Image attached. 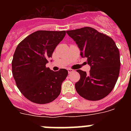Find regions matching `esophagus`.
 Segmentation results:
<instances>
[{"label":"esophagus","instance_id":"obj_1","mask_svg":"<svg viewBox=\"0 0 131 131\" xmlns=\"http://www.w3.org/2000/svg\"><path fill=\"white\" fill-rule=\"evenodd\" d=\"M68 73H70L73 72V71L74 70H73V69H70V68H69V69H68Z\"/></svg>","mask_w":131,"mask_h":131}]
</instances>
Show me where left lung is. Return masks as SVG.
<instances>
[{
    "label": "left lung",
    "instance_id": "8db88e82",
    "mask_svg": "<svg viewBox=\"0 0 131 131\" xmlns=\"http://www.w3.org/2000/svg\"><path fill=\"white\" fill-rule=\"evenodd\" d=\"M66 33L78 45L81 57L86 58L91 66L88 74L77 70L80 79L75 84L76 91L92 101L105 98L113 89L119 74V51L114 40L90 27Z\"/></svg>",
    "mask_w": 131,
    "mask_h": 131
}]
</instances>
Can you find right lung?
<instances>
[{
  "label": "right lung",
  "instance_id": "add662e5",
  "mask_svg": "<svg viewBox=\"0 0 131 131\" xmlns=\"http://www.w3.org/2000/svg\"><path fill=\"white\" fill-rule=\"evenodd\" d=\"M65 35V31H37L16 47L12 62L14 79L19 91L32 102L47 104L60 95L68 70L54 71L46 64Z\"/></svg>",
  "mask_w": 131,
  "mask_h": 131
}]
</instances>
